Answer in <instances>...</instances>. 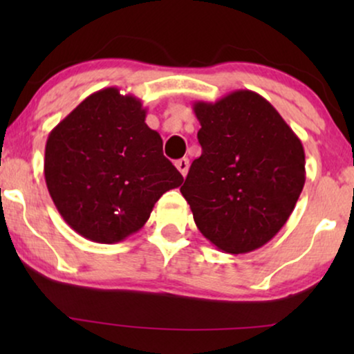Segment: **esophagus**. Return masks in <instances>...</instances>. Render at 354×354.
Here are the masks:
<instances>
[{
    "label": "esophagus",
    "instance_id": "1",
    "mask_svg": "<svg viewBox=\"0 0 354 354\" xmlns=\"http://www.w3.org/2000/svg\"><path fill=\"white\" fill-rule=\"evenodd\" d=\"M176 167L178 169V172H180L182 176L185 177L187 172H188V167H190V161H188V158L177 159V161H176Z\"/></svg>",
    "mask_w": 354,
    "mask_h": 354
}]
</instances>
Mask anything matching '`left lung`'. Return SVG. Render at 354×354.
<instances>
[{
    "instance_id": "left-lung-1",
    "label": "left lung",
    "mask_w": 354,
    "mask_h": 354,
    "mask_svg": "<svg viewBox=\"0 0 354 354\" xmlns=\"http://www.w3.org/2000/svg\"><path fill=\"white\" fill-rule=\"evenodd\" d=\"M201 156L180 188L203 235L230 254L272 240L306 180L301 140L277 109L251 90L193 104Z\"/></svg>"
}]
</instances>
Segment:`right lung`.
Here are the masks:
<instances>
[{"label":"right lung","instance_id":"add662e5","mask_svg":"<svg viewBox=\"0 0 354 354\" xmlns=\"http://www.w3.org/2000/svg\"><path fill=\"white\" fill-rule=\"evenodd\" d=\"M145 118L142 101L109 86L85 98L48 135L51 200L77 234L96 243H118L138 232L162 193L183 182Z\"/></svg>","mask_w":354,"mask_h":354}]
</instances>
